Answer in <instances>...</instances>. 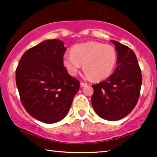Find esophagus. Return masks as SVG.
<instances>
[{"label":"esophagus","mask_w":157,"mask_h":157,"mask_svg":"<svg viewBox=\"0 0 157 157\" xmlns=\"http://www.w3.org/2000/svg\"><path fill=\"white\" fill-rule=\"evenodd\" d=\"M86 85H87V83L83 82H82L80 83V86H82V87H83V86H85Z\"/></svg>","instance_id":"esophagus-1"}]
</instances>
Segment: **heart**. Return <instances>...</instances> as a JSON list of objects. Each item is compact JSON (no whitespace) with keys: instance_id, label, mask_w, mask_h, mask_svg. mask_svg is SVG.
<instances>
[{"instance_id":"1","label":"heart","mask_w":157,"mask_h":157,"mask_svg":"<svg viewBox=\"0 0 157 157\" xmlns=\"http://www.w3.org/2000/svg\"><path fill=\"white\" fill-rule=\"evenodd\" d=\"M116 61V49L112 46L97 41L76 44L71 48V53H65L63 57V63L70 75H76L83 64L86 75L94 80L109 78Z\"/></svg>"}]
</instances>
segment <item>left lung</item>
I'll return each instance as SVG.
<instances>
[{
  "instance_id": "left-lung-1",
  "label": "left lung",
  "mask_w": 157,
  "mask_h": 157,
  "mask_svg": "<svg viewBox=\"0 0 157 157\" xmlns=\"http://www.w3.org/2000/svg\"><path fill=\"white\" fill-rule=\"evenodd\" d=\"M117 51V66L106 80L92 85V107L107 121H118L128 115L138 101L142 82L141 70L132 49L111 41Z\"/></svg>"
}]
</instances>
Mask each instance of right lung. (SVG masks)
Returning <instances> with one entry per match:
<instances>
[{
	"label": "right lung",
	"mask_w": 157,
	"mask_h": 157,
	"mask_svg": "<svg viewBox=\"0 0 157 157\" xmlns=\"http://www.w3.org/2000/svg\"><path fill=\"white\" fill-rule=\"evenodd\" d=\"M66 49L58 39L44 41L25 51L16 69L20 101L27 113L41 122L63 118L79 89V81L63 63Z\"/></svg>",
	"instance_id": "obj_1"
}]
</instances>
